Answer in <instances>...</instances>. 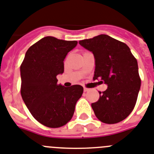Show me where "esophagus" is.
I'll list each match as a JSON object with an SVG mask.
<instances>
[{
	"instance_id": "obj_1",
	"label": "esophagus",
	"mask_w": 154,
	"mask_h": 154,
	"mask_svg": "<svg viewBox=\"0 0 154 154\" xmlns=\"http://www.w3.org/2000/svg\"><path fill=\"white\" fill-rule=\"evenodd\" d=\"M90 91V89H89V88H84V91L85 92H88V91Z\"/></svg>"
}]
</instances>
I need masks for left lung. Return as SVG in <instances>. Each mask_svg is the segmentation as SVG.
I'll list each match as a JSON object with an SVG mask.
<instances>
[{
  "label": "left lung",
  "mask_w": 154,
  "mask_h": 154,
  "mask_svg": "<svg viewBox=\"0 0 154 154\" xmlns=\"http://www.w3.org/2000/svg\"><path fill=\"white\" fill-rule=\"evenodd\" d=\"M95 59L94 80L108 85L99 91L91 107L96 117L106 124L122 121L133 112L141 85L138 63L125 43L108 35H99L79 42Z\"/></svg>",
  "instance_id": "left-lung-1"
}]
</instances>
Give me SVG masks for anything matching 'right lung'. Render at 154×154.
Here are the masks:
<instances>
[{"instance_id":"right-lung-1","label":"right lung","mask_w":154,"mask_h":154,"mask_svg":"<svg viewBox=\"0 0 154 154\" xmlns=\"http://www.w3.org/2000/svg\"><path fill=\"white\" fill-rule=\"evenodd\" d=\"M46 36L29 47L21 64V94L33 117L49 128H59L70 121L84 88L57 85V76L64 71L63 60L77 45Z\"/></svg>"}]
</instances>
